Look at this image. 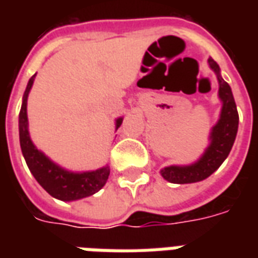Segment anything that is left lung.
<instances>
[{
	"instance_id": "1",
	"label": "left lung",
	"mask_w": 258,
	"mask_h": 258,
	"mask_svg": "<svg viewBox=\"0 0 258 258\" xmlns=\"http://www.w3.org/2000/svg\"><path fill=\"white\" fill-rule=\"evenodd\" d=\"M209 66L216 73L220 84L218 96L222 102L220 118L211 128L210 144L198 162L189 166H168L160 170L163 178L173 184H192L210 177L227 159L236 138L239 114L231 87L221 77L220 66L214 59L209 58Z\"/></svg>"
}]
</instances>
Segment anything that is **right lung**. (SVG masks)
<instances>
[{
  "mask_svg": "<svg viewBox=\"0 0 258 258\" xmlns=\"http://www.w3.org/2000/svg\"><path fill=\"white\" fill-rule=\"evenodd\" d=\"M36 74L29 80L23 94V102L19 113V140L22 153L25 157L27 167L34 175L37 182L41 185L48 194L64 202L79 200L91 195L96 194L103 185L106 184L110 168L109 166L98 168L95 171L73 173L68 171L51 159H48L36 145L31 142L29 134V120H27V96L30 92ZM123 118L116 120V130L121 125Z\"/></svg>",
  "mask_w": 258,
  "mask_h": 258,
  "instance_id": "add662e5",
  "label": "right lung"
}]
</instances>
